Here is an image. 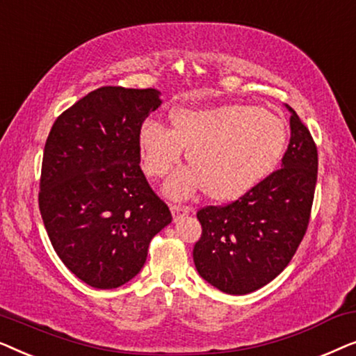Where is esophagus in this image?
<instances>
[{"instance_id": "1", "label": "esophagus", "mask_w": 356, "mask_h": 356, "mask_svg": "<svg viewBox=\"0 0 356 356\" xmlns=\"http://www.w3.org/2000/svg\"><path fill=\"white\" fill-rule=\"evenodd\" d=\"M172 216H173V220L177 222L179 218H183L184 216H188V213L194 212L193 207H186V206H177V204H172Z\"/></svg>"}]
</instances>
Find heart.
Listing matches in <instances>:
<instances>
[{"instance_id":"heart-1","label":"heart","mask_w":356,"mask_h":356,"mask_svg":"<svg viewBox=\"0 0 356 356\" xmlns=\"http://www.w3.org/2000/svg\"><path fill=\"white\" fill-rule=\"evenodd\" d=\"M172 129L149 120L140 128L144 172L162 178L179 163L183 149L191 170L167 183L173 197L204 188L207 197L228 202L245 196L277 167L286 145V126L274 111L251 105L179 108L170 115Z\"/></svg>"}]
</instances>
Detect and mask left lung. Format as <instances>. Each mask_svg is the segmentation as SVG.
I'll return each mask as SVG.
<instances>
[{"instance_id":"1","label":"left lung","mask_w":356,"mask_h":356,"mask_svg":"<svg viewBox=\"0 0 356 356\" xmlns=\"http://www.w3.org/2000/svg\"><path fill=\"white\" fill-rule=\"evenodd\" d=\"M290 144L282 168L227 206L197 211L202 235L193 257L199 275L230 295H246L289 266L309 223L318 149L309 129L290 108Z\"/></svg>"}]
</instances>
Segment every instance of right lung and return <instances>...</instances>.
<instances>
[{"label":"right lung","mask_w":356,"mask_h":356,"mask_svg":"<svg viewBox=\"0 0 356 356\" xmlns=\"http://www.w3.org/2000/svg\"><path fill=\"white\" fill-rule=\"evenodd\" d=\"M162 104L157 89L100 87L58 116L43 150L38 207L56 254L94 289L143 269L172 222L140 170L139 134Z\"/></svg>","instance_id":"1"}]
</instances>
